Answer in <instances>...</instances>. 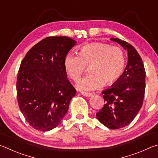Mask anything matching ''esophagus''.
I'll return each instance as SVG.
<instances>
[{"label":"esophagus","instance_id":"obj_1","mask_svg":"<svg viewBox=\"0 0 158 158\" xmlns=\"http://www.w3.org/2000/svg\"><path fill=\"white\" fill-rule=\"evenodd\" d=\"M81 94L85 96V97H90V96H92V93H87V92H81Z\"/></svg>","mask_w":158,"mask_h":158}]
</instances>
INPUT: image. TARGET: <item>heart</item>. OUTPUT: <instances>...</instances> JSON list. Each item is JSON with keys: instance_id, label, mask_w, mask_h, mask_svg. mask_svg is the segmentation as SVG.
I'll return each mask as SVG.
<instances>
[{"instance_id": "obj_1", "label": "heart", "mask_w": 158, "mask_h": 158, "mask_svg": "<svg viewBox=\"0 0 158 158\" xmlns=\"http://www.w3.org/2000/svg\"><path fill=\"white\" fill-rule=\"evenodd\" d=\"M126 64L124 51L119 47L95 42L83 46L79 54L68 53L64 60V65L70 78L78 81L84 73L86 65H90L91 74L77 83L80 90L89 91L101 89L106 81L112 84L123 73Z\"/></svg>"}]
</instances>
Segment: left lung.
Listing matches in <instances>:
<instances>
[{
  "mask_svg": "<svg viewBox=\"0 0 158 158\" xmlns=\"http://www.w3.org/2000/svg\"><path fill=\"white\" fill-rule=\"evenodd\" d=\"M128 53L125 70L117 81L102 93L105 105L96 116L106 127L119 129L132 122L143 105L146 71L142 59L132 45L118 38H111Z\"/></svg>",
  "mask_w": 158,
  "mask_h": 158,
  "instance_id": "8db88e82",
  "label": "left lung"
}]
</instances>
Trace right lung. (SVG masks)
Wrapping results in <instances>:
<instances>
[{"instance_id":"1","label":"right lung","mask_w":158,"mask_h":158,"mask_svg":"<svg viewBox=\"0 0 158 158\" xmlns=\"http://www.w3.org/2000/svg\"><path fill=\"white\" fill-rule=\"evenodd\" d=\"M76 43L69 37H47L21 61L17 79L18 105L34 129H53L68 112L77 90L67 78L64 60Z\"/></svg>"}]
</instances>
